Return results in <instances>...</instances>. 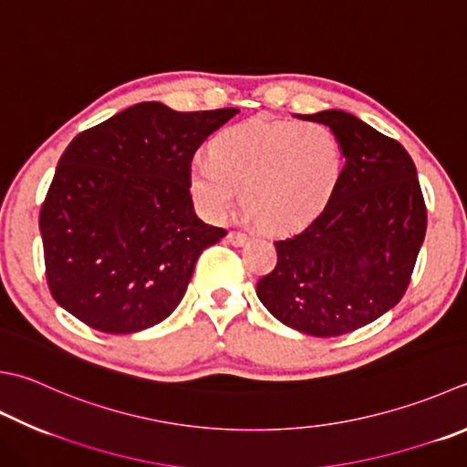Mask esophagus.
<instances>
[{
    "instance_id": "obj_1",
    "label": "esophagus",
    "mask_w": 467,
    "mask_h": 467,
    "mask_svg": "<svg viewBox=\"0 0 467 467\" xmlns=\"http://www.w3.org/2000/svg\"><path fill=\"white\" fill-rule=\"evenodd\" d=\"M226 239H228V243H231V244H234V246H243L246 241H249V236H246L244 233H228V236H226Z\"/></svg>"
}]
</instances>
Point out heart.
I'll return each instance as SVG.
<instances>
[{
    "instance_id": "heart-1",
    "label": "heart",
    "mask_w": 467,
    "mask_h": 467,
    "mask_svg": "<svg viewBox=\"0 0 467 467\" xmlns=\"http://www.w3.org/2000/svg\"><path fill=\"white\" fill-rule=\"evenodd\" d=\"M340 170V145L327 127L253 119L210 140L208 160L190 163L188 190L208 221L231 213L241 190L249 218L287 233L322 213Z\"/></svg>"
}]
</instances>
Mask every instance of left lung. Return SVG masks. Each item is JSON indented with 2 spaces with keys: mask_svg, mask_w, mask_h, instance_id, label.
Returning <instances> with one entry per match:
<instances>
[{
  "mask_svg": "<svg viewBox=\"0 0 467 467\" xmlns=\"http://www.w3.org/2000/svg\"><path fill=\"white\" fill-rule=\"evenodd\" d=\"M301 119L330 127L346 163L322 214L275 241L277 265L259 279L257 296L301 334L342 336L405 296L427 231L425 200L399 141L337 109Z\"/></svg>",
  "mask_w": 467,
  "mask_h": 467,
  "instance_id": "obj_1",
  "label": "left lung"
}]
</instances>
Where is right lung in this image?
Instances as JSON below:
<instances>
[{
	"label": "right lung",
	"instance_id": "add662e5",
	"mask_svg": "<svg viewBox=\"0 0 467 467\" xmlns=\"http://www.w3.org/2000/svg\"><path fill=\"white\" fill-rule=\"evenodd\" d=\"M236 113L148 100L70 141L40 210L60 307L105 334L148 330L178 307L200 253L226 234L196 216L190 161Z\"/></svg>",
	"mask_w": 467,
	"mask_h": 467
}]
</instances>
